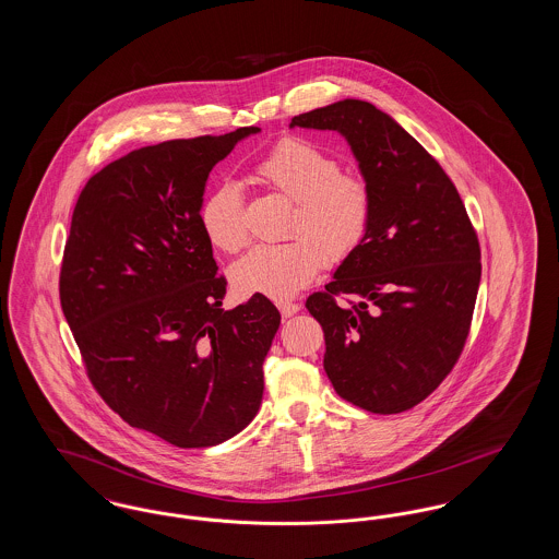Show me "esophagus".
Segmentation results:
<instances>
[{"mask_svg":"<svg viewBox=\"0 0 559 559\" xmlns=\"http://www.w3.org/2000/svg\"><path fill=\"white\" fill-rule=\"evenodd\" d=\"M276 306H278V310L283 314V319H289V317L299 312V304H295V301H278Z\"/></svg>","mask_w":559,"mask_h":559,"instance_id":"obj_1","label":"esophagus"}]
</instances>
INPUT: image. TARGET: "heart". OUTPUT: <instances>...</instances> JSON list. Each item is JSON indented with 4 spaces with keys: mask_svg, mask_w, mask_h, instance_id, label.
Listing matches in <instances>:
<instances>
[{
    "mask_svg": "<svg viewBox=\"0 0 559 559\" xmlns=\"http://www.w3.org/2000/svg\"><path fill=\"white\" fill-rule=\"evenodd\" d=\"M253 174L295 203L287 224V239L293 240L251 249L230 270V281L240 295L287 299L317 278L322 262L337 266L358 249L371 224V187L299 135L276 140L253 163ZM199 222L219 251L235 253L249 240L245 197L233 182H222L205 194Z\"/></svg>",
    "mask_w": 559,
    "mask_h": 559,
    "instance_id": "b5f03b06",
    "label": "heart"
}]
</instances>
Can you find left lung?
Masks as SVG:
<instances>
[{"label": "left lung", "instance_id": "1", "mask_svg": "<svg viewBox=\"0 0 559 559\" xmlns=\"http://www.w3.org/2000/svg\"><path fill=\"white\" fill-rule=\"evenodd\" d=\"M295 126L342 133L372 194L367 237L306 299L324 333V371L369 413L408 411L447 379L467 342L478 235L442 165L371 103L340 100L293 117ZM340 294L359 301L340 307Z\"/></svg>", "mask_w": 559, "mask_h": 559}]
</instances>
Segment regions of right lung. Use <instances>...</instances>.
I'll use <instances>...</instances> for the list:
<instances>
[{
    "label": "right lung",
    "mask_w": 559,
    "mask_h": 559,
    "mask_svg": "<svg viewBox=\"0 0 559 559\" xmlns=\"http://www.w3.org/2000/svg\"><path fill=\"white\" fill-rule=\"evenodd\" d=\"M260 128L167 140L108 163L73 210L60 306L87 377L132 427L180 449L215 447L258 415L281 314L253 295L222 308L199 207L207 176Z\"/></svg>",
    "instance_id": "1"
}]
</instances>
